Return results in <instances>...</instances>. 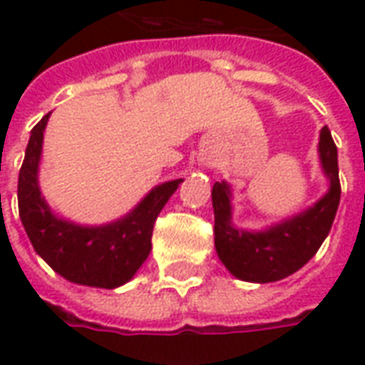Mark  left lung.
Segmentation results:
<instances>
[{"label": "left lung", "mask_w": 365, "mask_h": 365, "mask_svg": "<svg viewBox=\"0 0 365 365\" xmlns=\"http://www.w3.org/2000/svg\"><path fill=\"white\" fill-rule=\"evenodd\" d=\"M319 162L329 190L301 213L260 230L238 229L232 221V187L217 182L211 191L215 211V250L230 274L252 283L279 282L313 258L329 237L340 203L338 150L329 127L319 135Z\"/></svg>", "instance_id": "8db88e82"}]
</instances>
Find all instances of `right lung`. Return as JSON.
I'll return each mask as SVG.
<instances>
[{
    "mask_svg": "<svg viewBox=\"0 0 365 365\" xmlns=\"http://www.w3.org/2000/svg\"><path fill=\"white\" fill-rule=\"evenodd\" d=\"M48 115L31 130L19 172V217L35 252L64 279L78 285L115 289L130 282L152 250V229L168 199L180 187L170 180L152 187L127 215L103 225H80L60 217L46 203L38 168Z\"/></svg>",
    "mask_w": 365,
    "mask_h": 365,
    "instance_id": "obj_1",
    "label": "right lung"
}]
</instances>
